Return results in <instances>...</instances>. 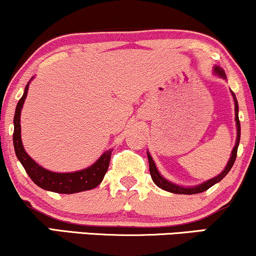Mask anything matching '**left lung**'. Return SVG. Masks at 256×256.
Instances as JSON below:
<instances>
[{
	"mask_svg": "<svg viewBox=\"0 0 256 256\" xmlns=\"http://www.w3.org/2000/svg\"><path fill=\"white\" fill-rule=\"evenodd\" d=\"M215 72H216L219 76L222 77V78L226 80V74H225V71L222 70V68H214ZM232 96H234V111H236V124H237V140H236V146L234 148V150H232V154H231V158L228 160V166H226L225 170L222 172L220 175H218L216 178H213V179L208 180V182L200 184V185L198 186H194V188H182V186H178V185H174V184L166 182L164 178L162 176L158 173V170H157L156 168V164H154V160H152V157L150 156V154H148V164H150V174H151V178L152 180H154V182L156 184L157 186L160 188H163V190L168 191V192H173V194H200V192H204L208 190L209 188H212V186L215 185L216 182H219L220 180H222L224 178L228 175V173L230 170H231L232 166H234V160H236V157H237V150H238V145H240V118H238V102H237V99L236 96H234V93H232Z\"/></svg>",
	"mask_w": 256,
	"mask_h": 256,
	"instance_id": "left-lung-1",
	"label": "left lung"
}]
</instances>
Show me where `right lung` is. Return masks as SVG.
I'll return each instance as SVG.
<instances>
[{
	"instance_id": "obj_1",
	"label": "right lung",
	"mask_w": 256,
	"mask_h": 256,
	"mask_svg": "<svg viewBox=\"0 0 256 256\" xmlns=\"http://www.w3.org/2000/svg\"><path fill=\"white\" fill-rule=\"evenodd\" d=\"M28 90V84H26L24 94L16 104V114H14L13 145L16 157L26 170L28 176L43 190L58 192V194H76V192L87 191L96 188L102 182L106 172H108L111 160V152H112L111 150L102 154V156L90 168L74 172V173H53V172L47 170L37 164L35 160H31V157L25 152L22 148V136H20V112H22V104L26 98Z\"/></svg>"
}]
</instances>
